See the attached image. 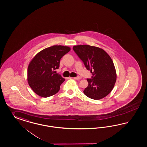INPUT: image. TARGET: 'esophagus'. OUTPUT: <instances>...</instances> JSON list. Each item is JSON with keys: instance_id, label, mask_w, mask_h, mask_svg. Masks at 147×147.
Wrapping results in <instances>:
<instances>
[{"instance_id": "esophagus-1", "label": "esophagus", "mask_w": 147, "mask_h": 147, "mask_svg": "<svg viewBox=\"0 0 147 147\" xmlns=\"http://www.w3.org/2000/svg\"><path fill=\"white\" fill-rule=\"evenodd\" d=\"M74 78V79H75V80H79V79H81V77H80V76H77V77H74V78Z\"/></svg>"}]
</instances>
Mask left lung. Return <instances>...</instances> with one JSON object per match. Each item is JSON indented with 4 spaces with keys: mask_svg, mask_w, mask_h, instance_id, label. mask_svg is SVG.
Here are the masks:
<instances>
[{
    "mask_svg": "<svg viewBox=\"0 0 147 147\" xmlns=\"http://www.w3.org/2000/svg\"><path fill=\"white\" fill-rule=\"evenodd\" d=\"M73 50L91 70L92 79H87L88 85L84 91L90 98L99 100L107 96L116 81V71L111 57L102 49L89 45H78Z\"/></svg>",
    "mask_w": 147,
    "mask_h": 147,
    "instance_id": "left-lung-1",
    "label": "left lung"
}]
</instances>
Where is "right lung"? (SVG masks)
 I'll return each mask as SVG.
<instances>
[{
  "label": "right lung",
  "instance_id": "1",
  "mask_svg": "<svg viewBox=\"0 0 147 147\" xmlns=\"http://www.w3.org/2000/svg\"><path fill=\"white\" fill-rule=\"evenodd\" d=\"M71 51L67 46H53L40 51L30 62L27 80L33 91L38 96L47 98L60 90L65 79L56 73L61 57Z\"/></svg>",
  "mask_w": 147,
  "mask_h": 147
}]
</instances>
